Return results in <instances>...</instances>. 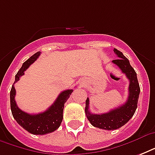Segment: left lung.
<instances>
[{"label": "left lung", "mask_w": 155, "mask_h": 155, "mask_svg": "<svg viewBox=\"0 0 155 155\" xmlns=\"http://www.w3.org/2000/svg\"><path fill=\"white\" fill-rule=\"evenodd\" d=\"M114 53L119 58L113 60V63L120 68L128 80L129 85V97L127 101L122 105L106 113L93 114L89 111V99L86 100L85 113L87 118L93 126L105 130H114L125 125L134 114L137 107V101L139 97L140 87L137 81V73L131 67L130 61L120 51L113 50Z\"/></svg>", "instance_id": "left-lung-1"}]
</instances>
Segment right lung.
Segmentation results:
<instances>
[{"label":"right lung","instance_id":"right-lung-1","mask_svg":"<svg viewBox=\"0 0 155 155\" xmlns=\"http://www.w3.org/2000/svg\"><path fill=\"white\" fill-rule=\"evenodd\" d=\"M39 55L40 51L37 52L23 63L20 70L15 75L14 84L20 80L21 76L24 75L25 71L38 58ZM72 92V89H68L61 92L53 104L43 113L38 114H29L21 110L17 105L15 101L16 90L13 85L10 91V107L13 118L23 129L27 130L32 134L44 135L54 132L60 126L63 120L64 104L68 101Z\"/></svg>","mask_w":155,"mask_h":155}]
</instances>
